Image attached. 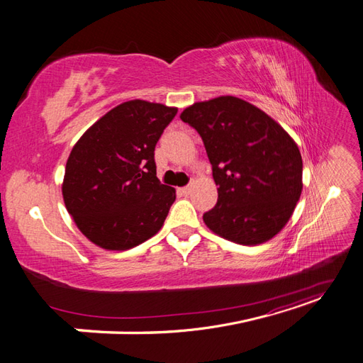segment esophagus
Returning <instances> with one entry per match:
<instances>
[{"instance_id": "esophagus-1", "label": "esophagus", "mask_w": 363, "mask_h": 363, "mask_svg": "<svg viewBox=\"0 0 363 363\" xmlns=\"http://www.w3.org/2000/svg\"><path fill=\"white\" fill-rule=\"evenodd\" d=\"M180 192H182L183 195H189V194L192 192V186H184V188L180 189Z\"/></svg>"}]
</instances>
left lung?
Masks as SVG:
<instances>
[{"label":"left lung","instance_id":"1","mask_svg":"<svg viewBox=\"0 0 363 363\" xmlns=\"http://www.w3.org/2000/svg\"><path fill=\"white\" fill-rule=\"evenodd\" d=\"M204 142L218 186L203 215L213 233L240 245L276 236L303 189V160L294 139L271 116L236 96L194 103L180 115Z\"/></svg>","mask_w":363,"mask_h":363}]
</instances>
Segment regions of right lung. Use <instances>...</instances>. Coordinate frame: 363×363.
<instances>
[{
  "mask_svg": "<svg viewBox=\"0 0 363 363\" xmlns=\"http://www.w3.org/2000/svg\"><path fill=\"white\" fill-rule=\"evenodd\" d=\"M175 115V107L127 101L98 119L74 145L63 201L95 245L128 250L162 228L175 189L156 177L155 148Z\"/></svg>",
  "mask_w": 363,
  "mask_h": 363,
  "instance_id": "obj_1",
  "label": "right lung"
}]
</instances>
